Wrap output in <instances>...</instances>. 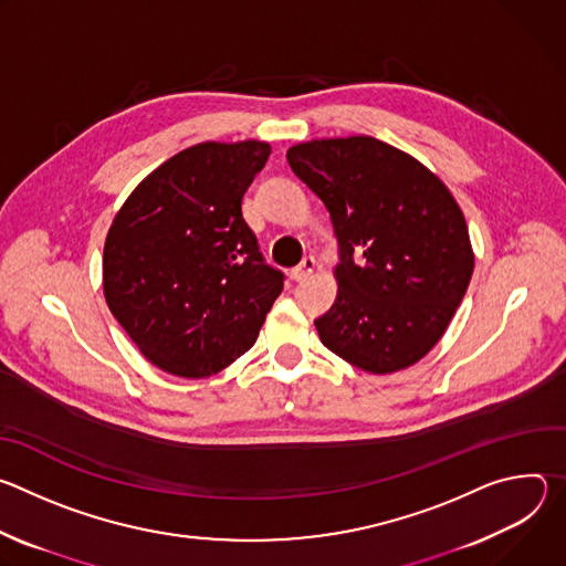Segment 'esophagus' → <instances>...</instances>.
<instances>
[{
    "label": "esophagus",
    "instance_id": "obj_1",
    "mask_svg": "<svg viewBox=\"0 0 566 566\" xmlns=\"http://www.w3.org/2000/svg\"><path fill=\"white\" fill-rule=\"evenodd\" d=\"M313 271H315V258L308 255V258H304V260L291 271V280H293V282H304Z\"/></svg>",
    "mask_w": 566,
    "mask_h": 566
}]
</instances>
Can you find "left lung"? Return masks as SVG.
Instances as JSON below:
<instances>
[{
	"mask_svg": "<svg viewBox=\"0 0 566 566\" xmlns=\"http://www.w3.org/2000/svg\"><path fill=\"white\" fill-rule=\"evenodd\" d=\"M286 158L338 237V295L315 319L322 345L371 374L419 363L446 334L474 269L454 197L415 156L371 136L300 143Z\"/></svg>",
	"mask_w": 566,
	"mask_h": 566,
	"instance_id": "left-lung-1",
	"label": "left lung"
}]
</instances>
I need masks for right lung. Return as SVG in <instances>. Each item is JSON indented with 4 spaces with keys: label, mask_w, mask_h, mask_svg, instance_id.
I'll list each match as a JSON object with an SVG mask.
<instances>
[{
    "label": "right lung",
    "mask_w": 566,
    "mask_h": 566,
    "mask_svg": "<svg viewBox=\"0 0 566 566\" xmlns=\"http://www.w3.org/2000/svg\"><path fill=\"white\" fill-rule=\"evenodd\" d=\"M269 154L262 140L192 145L147 175L114 217L107 306L168 374L203 378L247 354L284 289L241 214Z\"/></svg>",
    "instance_id": "1"
}]
</instances>
